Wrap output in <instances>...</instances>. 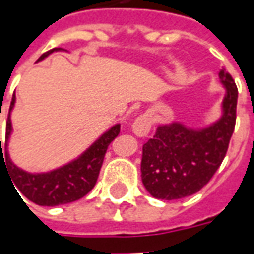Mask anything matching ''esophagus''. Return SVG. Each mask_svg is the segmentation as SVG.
<instances>
[{
  "instance_id": "1",
  "label": "esophagus",
  "mask_w": 254,
  "mask_h": 254,
  "mask_svg": "<svg viewBox=\"0 0 254 254\" xmlns=\"http://www.w3.org/2000/svg\"><path fill=\"white\" fill-rule=\"evenodd\" d=\"M151 125H152L151 116L149 114H143V116L136 118V121L133 122L132 132L137 137H145L149 133V130H151Z\"/></svg>"
}]
</instances>
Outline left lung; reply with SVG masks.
Returning a JSON list of instances; mask_svg holds the SVG:
<instances>
[{
	"mask_svg": "<svg viewBox=\"0 0 254 254\" xmlns=\"http://www.w3.org/2000/svg\"><path fill=\"white\" fill-rule=\"evenodd\" d=\"M219 78L224 98L216 121L204 127L180 121L162 124L143 145L141 181L155 198L177 200L194 194L222 165L234 132L238 89L224 69Z\"/></svg>",
	"mask_w": 254,
	"mask_h": 254,
	"instance_id": "left-lung-1",
	"label": "left lung"
}]
</instances>
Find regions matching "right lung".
I'll return each instance as SVG.
<instances>
[{
    "label": "right lung",
    "mask_w": 254,
    "mask_h": 254,
    "mask_svg": "<svg viewBox=\"0 0 254 254\" xmlns=\"http://www.w3.org/2000/svg\"><path fill=\"white\" fill-rule=\"evenodd\" d=\"M63 50L64 49H53L41 56L38 63L45 60L52 53ZM14 103L16 96L13 95L6 121L3 147L1 145L0 134V165L3 162V166L9 171V176L16 187L14 189H19L20 193H23V196L27 197L30 201L46 207L73 202L85 196L95 187L107 147L118 136L121 125L116 124L114 127H111L98 140H95L83 154L78 155L76 159L67 162L66 165L46 173H28L14 165L8 152L9 138L13 130L10 113L13 110Z\"/></svg>",
    "instance_id": "right-lung-1"
}]
</instances>
